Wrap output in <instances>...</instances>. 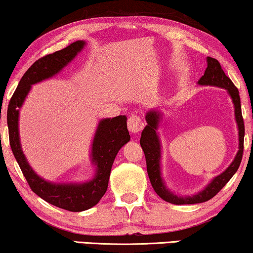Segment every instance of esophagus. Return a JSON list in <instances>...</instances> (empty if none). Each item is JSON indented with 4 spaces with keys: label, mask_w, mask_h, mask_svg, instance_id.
Masks as SVG:
<instances>
[{
    "label": "esophagus",
    "mask_w": 253,
    "mask_h": 253,
    "mask_svg": "<svg viewBox=\"0 0 253 253\" xmlns=\"http://www.w3.org/2000/svg\"><path fill=\"white\" fill-rule=\"evenodd\" d=\"M127 127L131 133H137L141 130V117L136 114H133L128 117Z\"/></svg>",
    "instance_id": "34e87169"
}]
</instances>
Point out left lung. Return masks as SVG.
I'll return each mask as SVG.
<instances>
[{
    "mask_svg": "<svg viewBox=\"0 0 253 253\" xmlns=\"http://www.w3.org/2000/svg\"><path fill=\"white\" fill-rule=\"evenodd\" d=\"M208 61V67L205 71V75L200 78V85H213L218 87H223L227 89L229 95L232 96L233 103L235 107V118L237 126H239V139H240V150L237 152L235 159L231 166L226 170L217 176L208 186H207L202 192L199 194L193 195V197H185L180 198L177 195L172 194L170 191H168L164 185L163 178L160 176V142L157 135V127L159 124V112L150 111L146 115L145 119L148 125L145 126L142 131L141 137V146L145 154L146 160V170L152 185L153 190L159 197L172 205H193V203H202L212 199L221 188H223L228 180L232 178L233 175L235 174L237 169L240 167L241 160L243 157V143H244V123L242 117V110H241V100L239 95V89L233 84L231 78L227 77L221 69V66L218 60L207 58Z\"/></svg>",
    "mask_w": 253,
    "mask_h": 253,
    "instance_id": "8db88e82",
    "label": "left lung"
}]
</instances>
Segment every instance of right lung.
<instances>
[{
    "mask_svg": "<svg viewBox=\"0 0 253 253\" xmlns=\"http://www.w3.org/2000/svg\"><path fill=\"white\" fill-rule=\"evenodd\" d=\"M84 45L85 42L77 41L66 48L45 55L34 62L19 82L7 107L10 146L29 187L46 202L73 212L92 208L107 191L111 167L117 153L130 139L126 116H118L100 122L92 145L93 163L97 166V171L93 180L84 184H52L34 172L20 148L18 116L19 108L24 103L30 86L59 73L76 56Z\"/></svg>",
    "mask_w": 253,
    "mask_h": 253,
    "instance_id": "obj_1",
    "label": "right lung"
}]
</instances>
